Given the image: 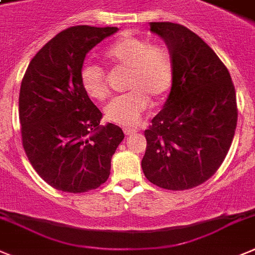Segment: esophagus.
<instances>
[{
  "label": "esophagus",
  "mask_w": 255,
  "mask_h": 255,
  "mask_svg": "<svg viewBox=\"0 0 255 255\" xmlns=\"http://www.w3.org/2000/svg\"><path fill=\"white\" fill-rule=\"evenodd\" d=\"M124 132H125V135H132L136 132V130L130 129V128H125V129H124Z\"/></svg>",
  "instance_id": "1"
}]
</instances>
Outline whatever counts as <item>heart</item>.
I'll list each match as a JSON object with an SVG mask.
<instances>
[{
	"instance_id": "b5f03b06",
	"label": "heart",
	"mask_w": 255,
	"mask_h": 255,
	"mask_svg": "<svg viewBox=\"0 0 255 255\" xmlns=\"http://www.w3.org/2000/svg\"><path fill=\"white\" fill-rule=\"evenodd\" d=\"M112 65L129 69L126 88L107 104L105 115L109 121L123 126H134L149 106V99L158 102L169 91L174 76L173 58L164 45H153L143 37L124 35L104 51ZM81 85L86 95L102 101L109 95L106 72L96 63H86L81 69Z\"/></svg>"
}]
</instances>
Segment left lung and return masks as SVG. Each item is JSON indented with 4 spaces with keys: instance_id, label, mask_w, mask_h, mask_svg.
Returning a JSON list of instances; mask_svg holds the SVG:
<instances>
[{
    "instance_id": "8db88e82",
    "label": "left lung",
    "mask_w": 255,
    "mask_h": 255,
    "mask_svg": "<svg viewBox=\"0 0 255 255\" xmlns=\"http://www.w3.org/2000/svg\"><path fill=\"white\" fill-rule=\"evenodd\" d=\"M174 64L170 92L145 130L141 168L165 190H190L216 173L230 149L238 123L230 73L198 35L173 22H150Z\"/></svg>"
}]
</instances>
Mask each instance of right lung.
Returning <instances> with one entry per match:
<instances>
[{"label": "right lung", "mask_w": 255, "mask_h": 255, "mask_svg": "<svg viewBox=\"0 0 255 255\" xmlns=\"http://www.w3.org/2000/svg\"><path fill=\"white\" fill-rule=\"evenodd\" d=\"M118 27L79 25L63 30L31 59L21 82L22 146L36 173L55 190L88 192L107 181L123 141L81 85L86 54Z\"/></svg>", "instance_id": "right-lung-1"}]
</instances>
